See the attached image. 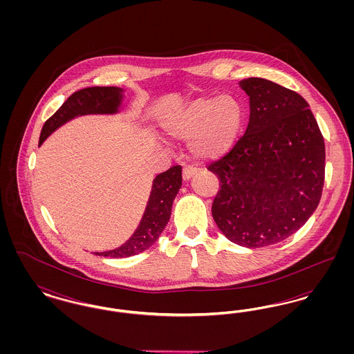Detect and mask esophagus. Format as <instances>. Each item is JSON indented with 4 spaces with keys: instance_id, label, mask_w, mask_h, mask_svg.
I'll return each mask as SVG.
<instances>
[{
    "instance_id": "1",
    "label": "esophagus",
    "mask_w": 354,
    "mask_h": 354,
    "mask_svg": "<svg viewBox=\"0 0 354 354\" xmlns=\"http://www.w3.org/2000/svg\"><path fill=\"white\" fill-rule=\"evenodd\" d=\"M196 172H198V169L187 166V167L183 169V172H182V175H183V180H185V182L189 180V179L196 174Z\"/></svg>"
}]
</instances>
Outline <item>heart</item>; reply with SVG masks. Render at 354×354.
Returning <instances> with one entry per match:
<instances>
[{
    "label": "heart",
    "instance_id": "heart-1",
    "mask_svg": "<svg viewBox=\"0 0 354 354\" xmlns=\"http://www.w3.org/2000/svg\"><path fill=\"white\" fill-rule=\"evenodd\" d=\"M243 119L241 102L232 94H221L187 102L163 118L162 127L174 139H188V150L195 159L209 162L231 151Z\"/></svg>",
    "mask_w": 354,
    "mask_h": 354
}]
</instances>
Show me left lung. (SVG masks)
I'll return each mask as SVG.
<instances>
[{
	"mask_svg": "<svg viewBox=\"0 0 354 354\" xmlns=\"http://www.w3.org/2000/svg\"><path fill=\"white\" fill-rule=\"evenodd\" d=\"M239 86L250 122L231 151L208 166L220 180L212 216L232 243L268 247L299 231L320 203L325 145L300 94L264 78Z\"/></svg>",
	"mask_w": 354,
	"mask_h": 354,
	"instance_id": "obj_1",
	"label": "left lung"
}]
</instances>
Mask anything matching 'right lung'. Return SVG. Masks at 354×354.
<instances>
[{
	"mask_svg": "<svg viewBox=\"0 0 354 354\" xmlns=\"http://www.w3.org/2000/svg\"><path fill=\"white\" fill-rule=\"evenodd\" d=\"M123 101V88L86 87L75 91L66 102L48 119L39 136V146L58 127L68 120L88 114H117ZM182 187V167L174 166L156 175L152 182L151 194L146 205L143 218L133 236L118 248L95 252L104 257H129L146 251L159 239L171 216L172 202Z\"/></svg>",
	"mask_w": 354,
	"mask_h": 354,
	"instance_id": "right-lung-1",
	"label": "right lung"
}]
</instances>
